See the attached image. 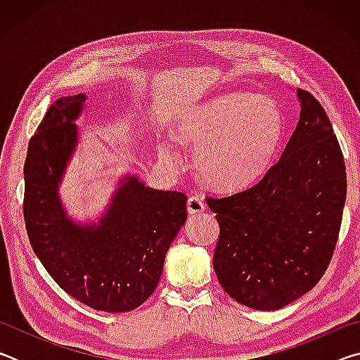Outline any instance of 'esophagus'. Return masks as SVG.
Listing matches in <instances>:
<instances>
[{"label": "esophagus", "instance_id": "1", "mask_svg": "<svg viewBox=\"0 0 360 360\" xmlns=\"http://www.w3.org/2000/svg\"><path fill=\"white\" fill-rule=\"evenodd\" d=\"M188 214H200L205 211V202L200 197H191L187 200Z\"/></svg>", "mask_w": 360, "mask_h": 360}]
</instances>
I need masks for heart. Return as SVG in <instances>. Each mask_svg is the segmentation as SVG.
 <instances>
[{
  "mask_svg": "<svg viewBox=\"0 0 360 360\" xmlns=\"http://www.w3.org/2000/svg\"><path fill=\"white\" fill-rule=\"evenodd\" d=\"M284 133L278 101L251 92L214 96L192 108L178 124L179 139L195 150L198 178L221 192L252 187L275 160ZM160 152L168 160L176 158L167 144Z\"/></svg>",
  "mask_w": 360,
  "mask_h": 360,
  "instance_id": "obj_1",
  "label": "heart"
}]
</instances>
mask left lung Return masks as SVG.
Segmentation results:
<instances>
[{
    "instance_id": "obj_1",
    "label": "left lung",
    "mask_w": 360,
    "mask_h": 360,
    "mask_svg": "<svg viewBox=\"0 0 360 360\" xmlns=\"http://www.w3.org/2000/svg\"><path fill=\"white\" fill-rule=\"evenodd\" d=\"M300 119L257 184L206 198L219 241L212 265L227 294L275 311L311 290L330 264L346 202V167L324 108L297 89Z\"/></svg>"
}]
</instances>
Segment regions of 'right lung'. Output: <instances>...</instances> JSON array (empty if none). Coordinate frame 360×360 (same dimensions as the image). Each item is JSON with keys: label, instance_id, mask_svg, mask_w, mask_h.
I'll return each mask as SVG.
<instances>
[{"label": "right lung", "instance_id": "right-lung-1", "mask_svg": "<svg viewBox=\"0 0 360 360\" xmlns=\"http://www.w3.org/2000/svg\"><path fill=\"white\" fill-rule=\"evenodd\" d=\"M87 96H62L30 139L23 217L34 254L66 294L106 313L138 308L154 294L163 262L187 219V197L125 174L98 221H76L60 186L79 144Z\"/></svg>", "mask_w": 360, "mask_h": 360}]
</instances>
